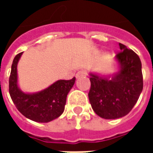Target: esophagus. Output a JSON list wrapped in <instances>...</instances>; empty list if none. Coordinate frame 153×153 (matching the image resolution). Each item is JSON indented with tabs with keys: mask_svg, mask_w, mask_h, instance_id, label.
Wrapping results in <instances>:
<instances>
[{
	"mask_svg": "<svg viewBox=\"0 0 153 153\" xmlns=\"http://www.w3.org/2000/svg\"><path fill=\"white\" fill-rule=\"evenodd\" d=\"M87 74H88V72H87L86 70H80L79 72H77L76 74V78L77 79H79L81 77H84L86 76Z\"/></svg>",
	"mask_w": 153,
	"mask_h": 153,
	"instance_id": "34e87169",
	"label": "esophagus"
}]
</instances>
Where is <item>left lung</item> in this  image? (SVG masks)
I'll return each mask as SVG.
<instances>
[{
  "mask_svg": "<svg viewBox=\"0 0 153 153\" xmlns=\"http://www.w3.org/2000/svg\"><path fill=\"white\" fill-rule=\"evenodd\" d=\"M116 59L120 70L111 79L91 74L88 97L97 115L104 119H118L128 114L143 91V80L139 57L131 49L119 43Z\"/></svg>",
  "mask_w": 153,
  "mask_h": 153,
  "instance_id": "1",
  "label": "left lung"
}]
</instances>
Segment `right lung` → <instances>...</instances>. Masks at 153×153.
I'll list each match as a JSON object with an SVG mask.
<instances>
[{"label":"right lung","instance_id":"1","mask_svg":"<svg viewBox=\"0 0 153 153\" xmlns=\"http://www.w3.org/2000/svg\"><path fill=\"white\" fill-rule=\"evenodd\" d=\"M22 53L16 55L12 63L9 79L10 97L19 111L25 117L39 123L51 121L63 113L66 97L75 83V77L70 80H58L39 93H23L17 84V64Z\"/></svg>","mask_w":153,"mask_h":153}]
</instances>
